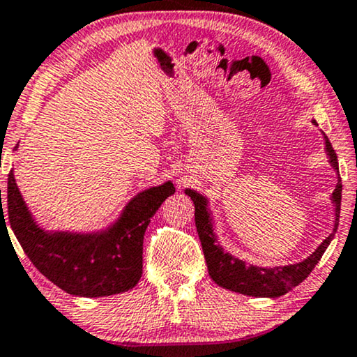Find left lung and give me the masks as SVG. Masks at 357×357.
<instances>
[{"label": "left lung", "mask_w": 357, "mask_h": 357, "mask_svg": "<svg viewBox=\"0 0 357 357\" xmlns=\"http://www.w3.org/2000/svg\"><path fill=\"white\" fill-rule=\"evenodd\" d=\"M313 123L317 121L313 120ZM324 145H326V153L329 158V163L340 174V168H337V156L335 150H333L331 143L326 135H324ZM184 192L191 197L194 202V220H196L197 236H199L202 252H204L207 270H209V277L218 283L219 287L231 290L236 293H242V295L249 296H259V298H278V296L285 295L300 285L308 275L313 272L317 264L321 259L324 250L335 238L337 224H340V211H341V192L342 184L341 179L337 181L335 191L331 194L333 204H335V227L333 232L319 243L314 249L313 254H310L306 259L296 264L288 265H275V267H259V265L245 264V261L237 259L229 252L219 245L218 237H215L214 227H212V218L209 212V201L206 196H202L194 189H184Z\"/></svg>", "instance_id": "1"}]
</instances>
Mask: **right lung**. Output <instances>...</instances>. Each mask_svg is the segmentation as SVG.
I'll list each match as a JSON object with an SVG mask.
<instances>
[{
	"label": "right lung",
	"instance_id": "1",
	"mask_svg": "<svg viewBox=\"0 0 357 357\" xmlns=\"http://www.w3.org/2000/svg\"><path fill=\"white\" fill-rule=\"evenodd\" d=\"M171 194V181L143 189L126 202L114 222L98 231H49L31 214L11 169L8 211L4 214L1 204V225L10 220L34 267L61 290L85 298L119 295L132 290L142 278L143 237L151 218Z\"/></svg>",
	"mask_w": 357,
	"mask_h": 357
}]
</instances>
